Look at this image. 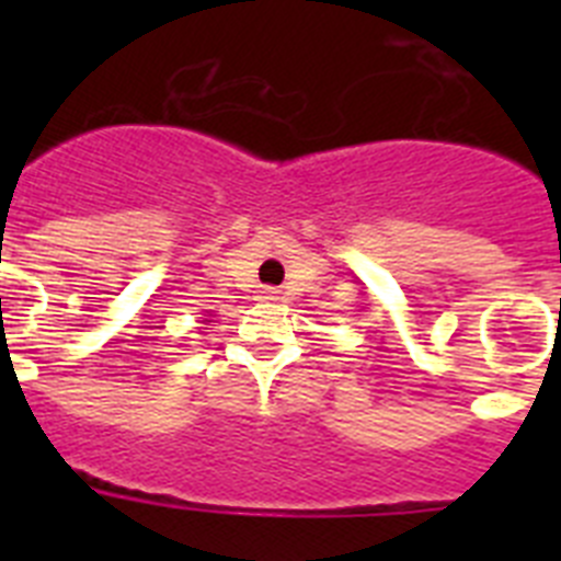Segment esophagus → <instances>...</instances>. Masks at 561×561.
Here are the masks:
<instances>
[{
	"mask_svg": "<svg viewBox=\"0 0 561 561\" xmlns=\"http://www.w3.org/2000/svg\"><path fill=\"white\" fill-rule=\"evenodd\" d=\"M277 291L270 289V286H264V289H257V300H277Z\"/></svg>",
	"mask_w": 561,
	"mask_h": 561,
	"instance_id": "esophagus-1",
	"label": "esophagus"
}]
</instances>
